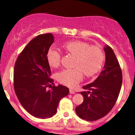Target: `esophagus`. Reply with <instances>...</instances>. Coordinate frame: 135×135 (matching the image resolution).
<instances>
[{"label": "esophagus", "instance_id": "esophagus-1", "mask_svg": "<svg viewBox=\"0 0 135 135\" xmlns=\"http://www.w3.org/2000/svg\"><path fill=\"white\" fill-rule=\"evenodd\" d=\"M69 91H70V94H75V91L72 89H70Z\"/></svg>", "mask_w": 135, "mask_h": 135}]
</instances>
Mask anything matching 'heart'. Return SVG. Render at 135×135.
Wrapping results in <instances>:
<instances>
[{"mask_svg":"<svg viewBox=\"0 0 135 135\" xmlns=\"http://www.w3.org/2000/svg\"><path fill=\"white\" fill-rule=\"evenodd\" d=\"M65 52L75 56L73 69H64L57 74L60 83L70 87L77 84L83 76L94 75L102 69L105 60V54L99 46H91L86 42L69 41L63 45ZM46 58L48 64L53 68L60 65L61 54L57 49L51 47L48 49Z\"/></svg>","mask_w":135,"mask_h":135,"instance_id":"b5f03b06","label":"heart"}]
</instances>
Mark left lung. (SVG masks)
<instances>
[{
    "label": "left lung",
    "instance_id": "left-lung-1",
    "mask_svg": "<svg viewBox=\"0 0 135 135\" xmlns=\"http://www.w3.org/2000/svg\"><path fill=\"white\" fill-rule=\"evenodd\" d=\"M106 61L103 70L93 83L83 86L84 101L75 108L80 118L87 121L100 119L109 113L118 98L122 82V70L110 46L104 48Z\"/></svg>",
    "mask_w": 135,
    "mask_h": 135
}]
</instances>
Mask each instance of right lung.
I'll return each instance as SVG.
<instances>
[{
  "mask_svg": "<svg viewBox=\"0 0 135 135\" xmlns=\"http://www.w3.org/2000/svg\"><path fill=\"white\" fill-rule=\"evenodd\" d=\"M53 42L52 33L37 35L20 52L15 65V93L23 107L37 118L53 116L59 102L69 93V88L55 86L51 78L46 55Z\"/></svg>",
  "mask_w": 135,
  "mask_h": 135,
  "instance_id": "1",
  "label": "right lung"
}]
</instances>
